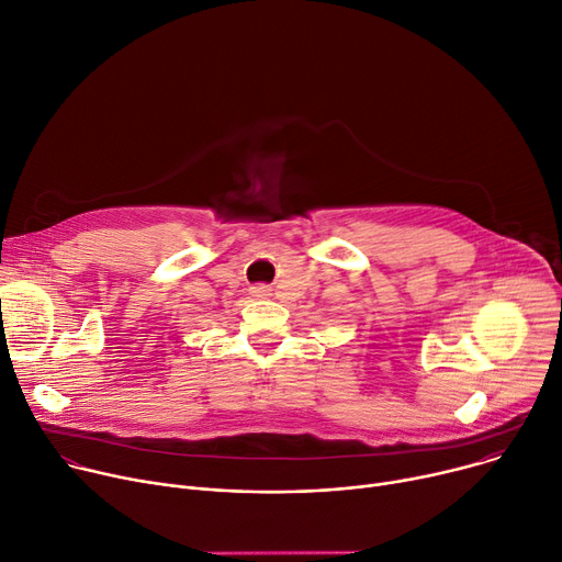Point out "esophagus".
Listing matches in <instances>:
<instances>
[{
  "label": "esophagus",
  "instance_id": "1",
  "mask_svg": "<svg viewBox=\"0 0 562 562\" xmlns=\"http://www.w3.org/2000/svg\"><path fill=\"white\" fill-rule=\"evenodd\" d=\"M269 286H265V284H255V286H250V293L255 295V297H267L269 295Z\"/></svg>",
  "mask_w": 562,
  "mask_h": 562
}]
</instances>
